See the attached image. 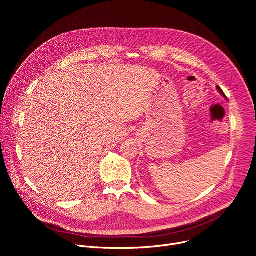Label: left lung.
I'll return each mask as SVG.
<instances>
[{
  "label": "left lung",
  "instance_id": "1",
  "mask_svg": "<svg viewBox=\"0 0 256 256\" xmlns=\"http://www.w3.org/2000/svg\"><path fill=\"white\" fill-rule=\"evenodd\" d=\"M217 90H218V91H219V92H220V94H221V96H223V98H226V96H225V94H224V92H223V91H222V89H221V88H220V87H219V86H217Z\"/></svg>",
  "mask_w": 256,
  "mask_h": 256
}]
</instances>
